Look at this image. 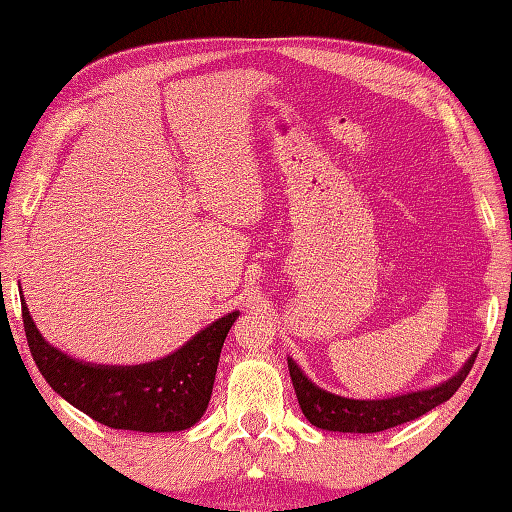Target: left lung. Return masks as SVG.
Listing matches in <instances>:
<instances>
[{"label":"left lung","instance_id":"8db88e82","mask_svg":"<svg viewBox=\"0 0 512 512\" xmlns=\"http://www.w3.org/2000/svg\"><path fill=\"white\" fill-rule=\"evenodd\" d=\"M477 352L469 356V361L462 365V369L455 376H451L444 383L407 391V394L389 396V398H345L332 391H325L319 385H314L312 380L301 372V367L288 356V369L292 385H295V394L299 400V407L303 416L308 418L310 424L323 431H341V433H376L385 431L391 427H398L402 422L416 420L424 413L436 409L442 402H447L462 380L469 376L471 367L475 363Z\"/></svg>","mask_w":512,"mask_h":512}]
</instances>
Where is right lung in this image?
<instances>
[{
    "instance_id": "right-lung-1",
    "label": "right lung",
    "mask_w": 512,
    "mask_h": 512,
    "mask_svg": "<svg viewBox=\"0 0 512 512\" xmlns=\"http://www.w3.org/2000/svg\"><path fill=\"white\" fill-rule=\"evenodd\" d=\"M21 317L41 376L72 407L112 429L171 433L191 429L209 407L217 363L239 310L215 319L176 352L140 365H96L50 345L21 292Z\"/></svg>"
}]
</instances>
